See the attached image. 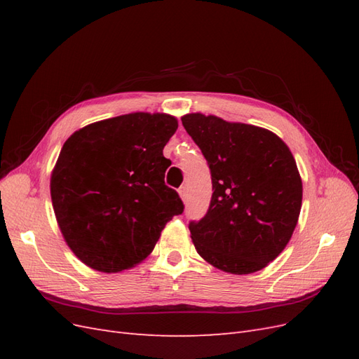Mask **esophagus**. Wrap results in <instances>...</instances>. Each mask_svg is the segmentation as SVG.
Listing matches in <instances>:
<instances>
[{
  "label": "esophagus",
  "mask_w": 359,
  "mask_h": 359,
  "mask_svg": "<svg viewBox=\"0 0 359 359\" xmlns=\"http://www.w3.org/2000/svg\"><path fill=\"white\" fill-rule=\"evenodd\" d=\"M178 193H180L181 199H182V201H186V198H187V189H186V186L180 187V189H178Z\"/></svg>",
  "instance_id": "obj_1"
}]
</instances>
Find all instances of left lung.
<instances>
[{
    "label": "left lung",
    "mask_w": 359,
    "mask_h": 359,
    "mask_svg": "<svg viewBox=\"0 0 359 359\" xmlns=\"http://www.w3.org/2000/svg\"><path fill=\"white\" fill-rule=\"evenodd\" d=\"M181 121L212 181L208 211L189 224L194 247L226 273H256L283 252L295 231L302 202L297 161L269 130L202 114Z\"/></svg>",
    "instance_id": "1"
}]
</instances>
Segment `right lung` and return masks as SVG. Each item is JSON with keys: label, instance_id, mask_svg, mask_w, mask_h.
<instances>
[{"label": "right lung", "instance_id": "1", "mask_svg": "<svg viewBox=\"0 0 359 359\" xmlns=\"http://www.w3.org/2000/svg\"><path fill=\"white\" fill-rule=\"evenodd\" d=\"M177 128L170 115L136 112L86 126L62 145L50 198L64 240L85 265L102 273L135 266L182 214L163 156Z\"/></svg>", "mask_w": 359, "mask_h": 359}]
</instances>
